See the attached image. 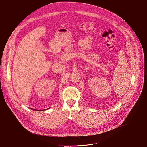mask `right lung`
I'll use <instances>...</instances> for the list:
<instances>
[{
  "instance_id": "1",
  "label": "right lung",
  "mask_w": 147,
  "mask_h": 147,
  "mask_svg": "<svg viewBox=\"0 0 147 147\" xmlns=\"http://www.w3.org/2000/svg\"><path fill=\"white\" fill-rule=\"evenodd\" d=\"M31 109V108H30ZM31 110H36V111H38L37 110H35V109H31ZM47 109H49H49H45V110H47ZM38 111H43V110H38Z\"/></svg>"
}]
</instances>
